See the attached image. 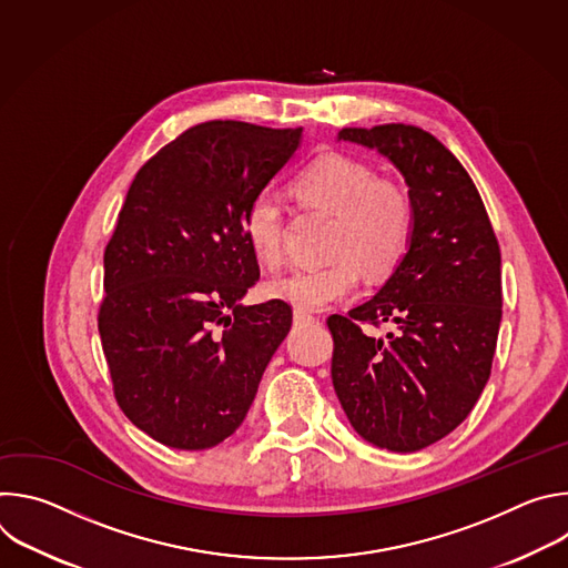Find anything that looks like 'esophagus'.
Masks as SVG:
<instances>
[{
	"instance_id": "obj_1",
	"label": "esophagus",
	"mask_w": 568,
	"mask_h": 568,
	"mask_svg": "<svg viewBox=\"0 0 568 568\" xmlns=\"http://www.w3.org/2000/svg\"><path fill=\"white\" fill-rule=\"evenodd\" d=\"M294 321L296 323H314L316 318L310 312H305V310H294Z\"/></svg>"
}]
</instances>
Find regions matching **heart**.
Segmentation results:
<instances>
[{
	"label": "heart",
	"instance_id": "b5f03b06",
	"mask_svg": "<svg viewBox=\"0 0 568 568\" xmlns=\"http://www.w3.org/2000/svg\"><path fill=\"white\" fill-rule=\"evenodd\" d=\"M294 191L316 209L335 213L331 256L326 265L298 267L267 283V294L292 303L296 310H323L357 294L362 265L371 272L393 267L407 252L414 229V204L402 184L377 178L366 161L323 152L296 175ZM242 231L254 256L274 267L285 247V209L281 197L258 191L245 213Z\"/></svg>",
	"mask_w": 568,
	"mask_h": 568
}]
</instances>
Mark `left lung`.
<instances>
[{
    "instance_id": "obj_1",
    "label": "left lung",
    "mask_w": 568,
    "mask_h": 568,
    "mask_svg": "<svg viewBox=\"0 0 568 568\" xmlns=\"http://www.w3.org/2000/svg\"><path fill=\"white\" fill-rule=\"evenodd\" d=\"M402 173L414 204L407 254L346 316H328L333 386L355 432L375 447L418 452L454 432L488 384L501 323V252L460 161L429 132L386 123L344 128ZM388 320L373 338L364 325Z\"/></svg>"
}]
</instances>
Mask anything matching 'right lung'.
<instances>
[{
  "label": "right lung",
  "instance_id": "add662e5",
  "mask_svg": "<svg viewBox=\"0 0 568 568\" xmlns=\"http://www.w3.org/2000/svg\"><path fill=\"white\" fill-rule=\"evenodd\" d=\"M301 128L206 121L136 173L105 247L99 333L121 412L173 449H209L245 420L292 307L242 305L261 278L242 213Z\"/></svg>",
  "mask_w": 568,
  "mask_h": 568
}]
</instances>
